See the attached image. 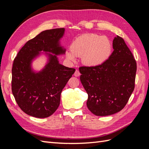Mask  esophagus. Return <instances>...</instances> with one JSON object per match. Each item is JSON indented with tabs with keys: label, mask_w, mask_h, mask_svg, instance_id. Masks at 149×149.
I'll return each mask as SVG.
<instances>
[{
	"label": "esophagus",
	"mask_w": 149,
	"mask_h": 149,
	"mask_svg": "<svg viewBox=\"0 0 149 149\" xmlns=\"http://www.w3.org/2000/svg\"><path fill=\"white\" fill-rule=\"evenodd\" d=\"M74 76H76V77H78V76H80V73H79V71L78 70H76L75 71V72H74Z\"/></svg>",
	"instance_id": "obj_1"
}]
</instances>
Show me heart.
<instances>
[{"instance_id": "heart-1", "label": "heart", "mask_w": 149, "mask_h": 149, "mask_svg": "<svg viewBox=\"0 0 149 149\" xmlns=\"http://www.w3.org/2000/svg\"><path fill=\"white\" fill-rule=\"evenodd\" d=\"M112 46L106 36L84 34L76 38L71 46V50L65 52L69 61H74L76 57H81L82 62L89 66H100L106 61L111 55Z\"/></svg>"}]
</instances>
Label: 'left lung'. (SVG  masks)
Wrapping results in <instances>:
<instances>
[{"instance_id":"8db88e82","label":"left lung","mask_w":149,"mask_h":149,"mask_svg":"<svg viewBox=\"0 0 149 149\" xmlns=\"http://www.w3.org/2000/svg\"><path fill=\"white\" fill-rule=\"evenodd\" d=\"M109 59L97 66L79 68L80 81L88 94L87 107L98 116L123 109L134 89L137 64L123 38L117 35Z\"/></svg>"}]
</instances>
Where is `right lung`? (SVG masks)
<instances>
[{
    "label": "right lung",
    "instance_id": "obj_1",
    "mask_svg": "<svg viewBox=\"0 0 149 149\" xmlns=\"http://www.w3.org/2000/svg\"><path fill=\"white\" fill-rule=\"evenodd\" d=\"M65 31L61 28L42 31L25 44L13 61V95L20 109L29 116L45 118L52 115L60 105L63 89L75 72L60 64L57 56L65 53L60 45ZM42 54L47 57V61L36 72L32 62Z\"/></svg>",
    "mask_w": 149,
    "mask_h": 149
}]
</instances>
